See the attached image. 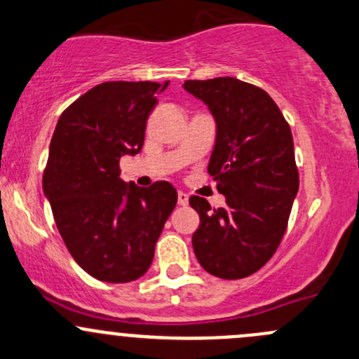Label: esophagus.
<instances>
[{"instance_id": "34e87169", "label": "esophagus", "mask_w": 359, "mask_h": 359, "mask_svg": "<svg viewBox=\"0 0 359 359\" xmlns=\"http://www.w3.org/2000/svg\"><path fill=\"white\" fill-rule=\"evenodd\" d=\"M177 203H179L180 206H186L187 203H189V196H187L186 192H179V194H177Z\"/></svg>"}]
</instances>
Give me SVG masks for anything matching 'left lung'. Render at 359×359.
Returning a JSON list of instances; mask_svg holds the SVG:
<instances>
[{
    "label": "left lung",
    "mask_w": 359,
    "mask_h": 359,
    "mask_svg": "<svg viewBox=\"0 0 359 359\" xmlns=\"http://www.w3.org/2000/svg\"><path fill=\"white\" fill-rule=\"evenodd\" d=\"M184 89L210 108L217 141L208 173L225 196L224 208L191 196L199 213L192 248L215 277L255 273L277 251L299 189L289 123L263 89L233 77L186 81Z\"/></svg>",
    "instance_id": "1"
}]
</instances>
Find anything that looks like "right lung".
Masks as SVG:
<instances>
[{
    "mask_svg": "<svg viewBox=\"0 0 359 359\" xmlns=\"http://www.w3.org/2000/svg\"><path fill=\"white\" fill-rule=\"evenodd\" d=\"M167 86L103 82L56 123L44 196L72 258L97 280L123 284L142 277L177 205L170 182L137 187L120 179V158L142 149L146 120Z\"/></svg>",
    "mask_w": 359,
    "mask_h": 359,
    "instance_id": "right-lung-1",
    "label": "right lung"
}]
</instances>
